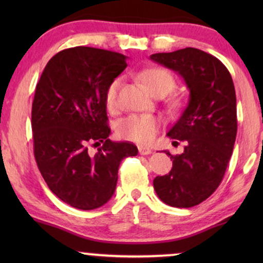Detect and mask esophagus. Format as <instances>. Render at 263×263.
I'll use <instances>...</instances> for the list:
<instances>
[{"label":"esophagus","mask_w":263,"mask_h":263,"mask_svg":"<svg viewBox=\"0 0 263 263\" xmlns=\"http://www.w3.org/2000/svg\"><path fill=\"white\" fill-rule=\"evenodd\" d=\"M138 152H140V155L147 156L152 153V149L148 148V147H138Z\"/></svg>","instance_id":"34e87169"}]
</instances>
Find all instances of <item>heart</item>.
I'll list each match as a JSON object with an SVG mask.
<instances>
[{"label": "heart", "instance_id": "heart-1", "mask_svg": "<svg viewBox=\"0 0 263 263\" xmlns=\"http://www.w3.org/2000/svg\"><path fill=\"white\" fill-rule=\"evenodd\" d=\"M138 79L146 85L153 95H167L176 86V80L167 69L153 66L138 73ZM122 81L116 78L108 84L105 92V104L107 110L115 111L119 107V91ZM161 121L153 115H129L117 123V135L136 143H149L155 138Z\"/></svg>", "mask_w": 263, "mask_h": 263}]
</instances>
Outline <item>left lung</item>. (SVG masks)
Wrapping results in <instances>:
<instances>
[{"label":"left lung","instance_id":"8db88e82","mask_svg":"<svg viewBox=\"0 0 263 263\" xmlns=\"http://www.w3.org/2000/svg\"><path fill=\"white\" fill-rule=\"evenodd\" d=\"M151 59L177 71L190 91L188 106L167 134L174 146L184 142V152H165L173 167L156 177L153 186L167 205L195 206L218 189L234 149L237 116L232 78L218 58L197 48L152 54Z\"/></svg>","mask_w":263,"mask_h":263}]
</instances>
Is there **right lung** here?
Masks as SVG:
<instances>
[{
  "mask_svg": "<svg viewBox=\"0 0 263 263\" xmlns=\"http://www.w3.org/2000/svg\"><path fill=\"white\" fill-rule=\"evenodd\" d=\"M126 60L111 50L68 48L48 62L35 86L32 131L38 170L54 194L77 209L106 204L120 163L138 153L135 144L108 140L105 92ZM90 145L101 146L95 155Z\"/></svg>",
  "mask_w": 263,
  "mask_h": 263,
  "instance_id": "add662e5",
  "label": "right lung"
}]
</instances>
